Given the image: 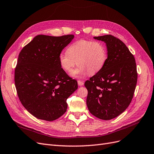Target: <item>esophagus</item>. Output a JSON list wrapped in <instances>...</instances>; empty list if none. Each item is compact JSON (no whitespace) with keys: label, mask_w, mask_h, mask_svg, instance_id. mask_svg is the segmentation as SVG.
<instances>
[{"label":"esophagus","mask_w":154,"mask_h":154,"mask_svg":"<svg viewBox=\"0 0 154 154\" xmlns=\"http://www.w3.org/2000/svg\"><path fill=\"white\" fill-rule=\"evenodd\" d=\"M77 83H78V85L79 86H82L84 85V82L81 81H77Z\"/></svg>","instance_id":"1"}]
</instances>
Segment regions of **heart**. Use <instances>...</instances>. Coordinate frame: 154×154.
<instances>
[{"label":"heart","mask_w":154,"mask_h":154,"mask_svg":"<svg viewBox=\"0 0 154 154\" xmlns=\"http://www.w3.org/2000/svg\"><path fill=\"white\" fill-rule=\"evenodd\" d=\"M58 60L61 67L67 72L77 63L79 66L71 72L70 75L79 77L102 69L106 61V49L101 42L81 39L72 44L67 52H61Z\"/></svg>","instance_id":"heart-1"}]
</instances>
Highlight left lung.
<instances>
[{"label":"left lung","mask_w":154,"mask_h":154,"mask_svg":"<svg viewBox=\"0 0 154 154\" xmlns=\"http://www.w3.org/2000/svg\"><path fill=\"white\" fill-rule=\"evenodd\" d=\"M103 41L107 58L102 69L87 81L86 103L90 113L102 120L116 118L131 101L138 74L134 56L121 40L111 35L94 37Z\"/></svg>","instance_id":"left-lung-1"}]
</instances>
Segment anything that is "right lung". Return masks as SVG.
<instances>
[{
    "label": "right lung",
    "mask_w": 154,
    "mask_h": 154,
    "mask_svg": "<svg viewBox=\"0 0 154 154\" xmlns=\"http://www.w3.org/2000/svg\"><path fill=\"white\" fill-rule=\"evenodd\" d=\"M73 38L38 35L19 54L14 73L17 93L26 110L38 119L53 121L63 115L67 98L78 88L58 60Z\"/></svg>",
    "instance_id": "right-lung-1"
}]
</instances>
